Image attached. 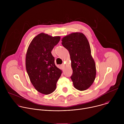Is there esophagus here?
I'll return each instance as SVG.
<instances>
[{
    "label": "esophagus",
    "mask_w": 124,
    "mask_h": 124,
    "mask_svg": "<svg viewBox=\"0 0 124 124\" xmlns=\"http://www.w3.org/2000/svg\"><path fill=\"white\" fill-rule=\"evenodd\" d=\"M61 67L63 69L64 68V67H65V64H62L61 65Z\"/></svg>",
    "instance_id": "esophagus-1"
}]
</instances>
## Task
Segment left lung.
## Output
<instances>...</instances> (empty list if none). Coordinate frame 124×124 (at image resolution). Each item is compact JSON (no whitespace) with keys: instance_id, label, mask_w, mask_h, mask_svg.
Instances as JSON below:
<instances>
[{"instance_id":"1","label":"left lung","mask_w":124,"mask_h":124,"mask_svg":"<svg viewBox=\"0 0 124 124\" xmlns=\"http://www.w3.org/2000/svg\"><path fill=\"white\" fill-rule=\"evenodd\" d=\"M62 44L69 52L73 74L70 78L77 89H87L95 80L96 69L88 40L81 33H73L64 37Z\"/></svg>"}]
</instances>
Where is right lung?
<instances>
[{"label": "right lung", "mask_w": 124, "mask_h": 124, "mask_svg": "<svg viewBox=\"0 0 124 124\" xmlns=\"http://www.w3.org/2000/svg\"><path fill=\"white\" fill-rule=\"evenodd\" d=\"M60 40L59 36L40 33L32 40L27 51V73L35 89L43 94H49L55 90L62 73L51 53Z\"/></svg>", "instance_id": "right-lung-1"}]
</instances>
